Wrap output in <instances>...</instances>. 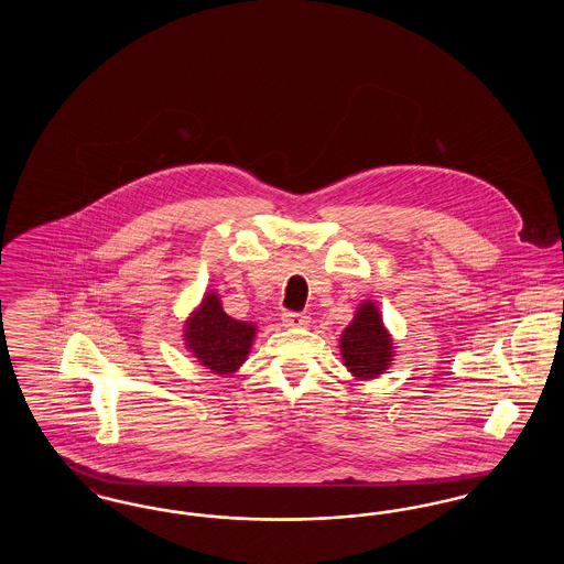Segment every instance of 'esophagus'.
<instances>
[{"mask_svg":"<svg viewBox=\"0 0 564 564\" xmlns=\"http://www.w3.org/2000/svg\"><path fill=\"white\" fill-rule=\"evenodd\" d=\"M281 319H283L285 327H304V325H308V317L304 313H294V311H285Z\"/></svg>","mask_w":564,"mask_h":564,"instance_id":"obj_1","label":"esophagus"}]
</instances>
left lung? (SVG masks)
<instances>
[{
	"label": "left lung",
	"mask_w": 564,
	"mask_h": 564,
	"mask_svg": "<svg viewBox=\"0 0 564 564\" xmlns=\"http://www.w3.org/2000/svg\"><path fill=\"white\" fill-rule=\"evenodd\" d=\"M343 361L350 375L370 380L384 375L393 361V340L372 300H366L340 336Z\"/></svg>",
	"instance_id": "1"
}]
</instances>
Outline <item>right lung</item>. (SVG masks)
I'll return each mask as SVG.
<instances>
[{
  "instance_id": "obj_1",
  "label": "right lung",
  "mask_w": 564,
  "mask_h": 564,
  "mask_svg": "<svg viewBox=\"0 0 564 564\" xmlns=\"http://www.w3.org/2000/svg\"><path fill=\"white\" fill-rule=\"evenodd\" d=\"M189 352L214 375H232L247 359L256 338L253 323L237 322L224 313L221 300L209 292L186 322Z\"/></svg>"
}]
</instances>
